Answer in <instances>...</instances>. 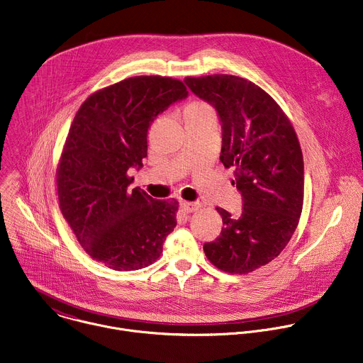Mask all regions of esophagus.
Returning <instances> with one entry per match:
<instances>
[{
	"instance_id": "1",
	"label": "esophagus",
	"mask_w": 363,
	"mask_h": 363,
	"mask_svg": "<svg viewBox=\"0 0 363 363\" xmlns=\"http://www.w3.org/2000/svg\"><path fill=\"white\" fill-rule=\"evenodd\" d=\"M199 208H201V203H199V202H188V201H182V202H181V209H182L185 213L196 212Z\"/></svg>"
}]
</instances>
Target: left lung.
Returning a JSON list of instances; mask_svg holds the SVG:
<instances>
[{
  "label": "left lung",
  "instance_id": "8db88e82",
  "mask_svg": "<svg viewBox=\"0 0 363 363\" xmlns=\"http://www.w3.org/2000/svg\"><path fill=\"white\" fill-rule=\"evenodd\" d=\"M222 121L220 161L235 168L243 211L216 208L223 228L203 245L208 260L230 274H247L274 260L290 242L304 202V161L294 127L276 100L233 74L184 80Z\"/></svg>",
  "mask_w": 363,
  "mask_h": 363
}]
</instances>
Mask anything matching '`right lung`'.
<instances>
[{"mask_svg":"<svg viewBox=\"0 0 363 363\" xmlns=\"http://www.w3.org/2000/svg\"><path fill=\"white\" fill-rule=\"evenodd\" d=\"M186 96L178 79L134 76L90 94L72 121L56 169L59 208L83 250L108 269L152 264L177 226L178 201L128 189V169L143 167L155 117Z\"/></svg>","mask_w":363,"mask_h":363,"instance_id":"1","label":"right lung"}]
</instances>
